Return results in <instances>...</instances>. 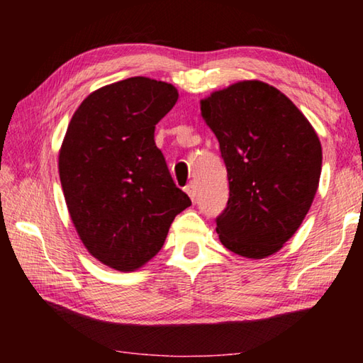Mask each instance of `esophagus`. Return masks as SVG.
Here are the masks:
<instances>
[{
    "instance_id": "esophagus-1",
    "label": "esophagus",
    "mask_w": 363,
    "mask_h": 363,
    "mask_svg": "<svg viewBox=\"0 0 363 363\" xmlns=\"http://www.w3.org/2000/svg\"><path fill=\"white\" fill-rule=\"evenodd\" d=\"M186 192L189 194L190 200H192L194 203H195V200H196V187H195V184H194V182H190L189 186L186 187Z\"/></svg>"
}]
</instances>
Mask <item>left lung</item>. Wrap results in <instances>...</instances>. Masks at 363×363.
<instances>
[{"mask_svg": "<svg viewBox=\"0 0 363 363\" xmlns=\"http://www.w3.org/2000/svg\"><path fill=\"white\" fill-rule=\"evenodd\" d=\"M216 134L229 200L216 218L232 253L262 259L284 247L314 201L322 145L299 108L267 83L248 79L200 102Z\"/></svg>", "mask_w": 363, "mask_h": 363, "instance_id": "1", "label": "left lung"}]
</instances>
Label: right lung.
<instances>
[{"mask_svg":"<svg viewBox=\"0 0 363 363\" xmlns=\"http://www.w3.org/2000/svg\"><path fill=\"white\" fill-rule=\"evenodd\" d=\"M177 97L169 83L121 79L86 97L67 128L59 176L72 223L86 250L115 270L150 261L192 205L153 139Z\"/></svg>","mask_w":363,"mask_h":363,"instance_id":"right-lung-1","label":"right lung"}]
</instances>
